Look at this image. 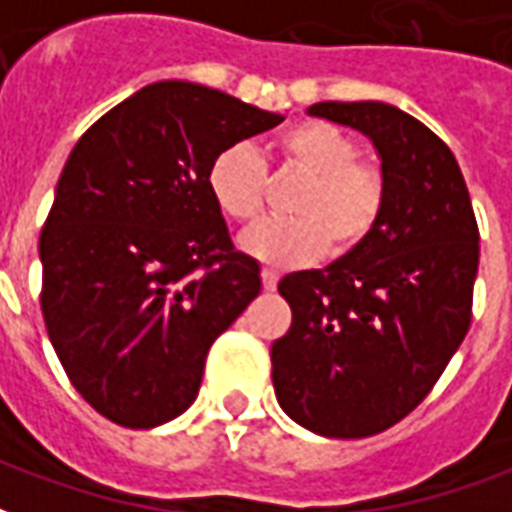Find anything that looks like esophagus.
I'll return each mask as SVG.
<instances>
[{
  "label": "esophagus",
  "instance_id": "34e87169",
  "mask_svg": "<svg viewBox=\"0 0 512 512\" xmlns=\"http://www.w3.org/2000/svg\"><path fill=\"white\" fill-rule=\"evenodd\" d=\"M260 277H263V288H266L268 293H271V290H277L279 274L274 271V268H263V274H260Z\"/></svg>",
  "mask_w": 512,
  "mask_h": 512
}]
</instances>
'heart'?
<instances>
[{
	"label": "heart",
	"mask_w": 512,
	"mask_h": 512,
	"mask_svg": "<svg viewBox=\"0 0 512 512\" xmlns=\"http://www.w3.org/2000/svg\"><path fill=\"white\" fill-rule=\"evenodd\" d=\"M274 153L285 167L307 175L288 213L244 235V246L271 266L310 263L329 246L348 255L376 230L386 205L384 172L359 158V145L332 123L304 120L279 136ZM208 189L219 211L238 224L255 222L266 202V164L249 145L224 147L211 161Z\"/></svg>",
	"instance_id": "1"
}]
</instances>
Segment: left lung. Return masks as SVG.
Instances as JSON below:
<instances>
[{"instance_id": "obj_1", "label": "left lung", "mask_w": 512, "mask_h": 512, "mask_svg": "<svg viewBox=\"0 0 512 512\" xmlns=\"http://www.w3.org/2000/svg\"><path fill=\"white\" fill-rule=\"evenodd\" d=\"M307 112L373 142L386 205L348 255L282 277L293 323L271 345V378L301 428L365 439L411 414L463 343L480 233L458 161L417 117L381 101Z\"/></svg>"}]
</instances>
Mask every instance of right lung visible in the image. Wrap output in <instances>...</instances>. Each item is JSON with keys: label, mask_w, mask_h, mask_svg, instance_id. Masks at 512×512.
<instances>
[{"label": "right lung", "mask_w": 512, "mask_h": 512, "mask_svg": "<svg viewBox=\"0 0 512 512\" xmlns=\"http://www.w3.org/2000/svg\"><path fill=\"white\" fill-rule=\"evenodd\" d=\"M282 115L156 82L84 131L40 233L46 332L76 392L123 428L180 417L213 340L260 293L208 189L224 147Z\"/></svg>", "instance_id": "add662e5"}]
</instances>
